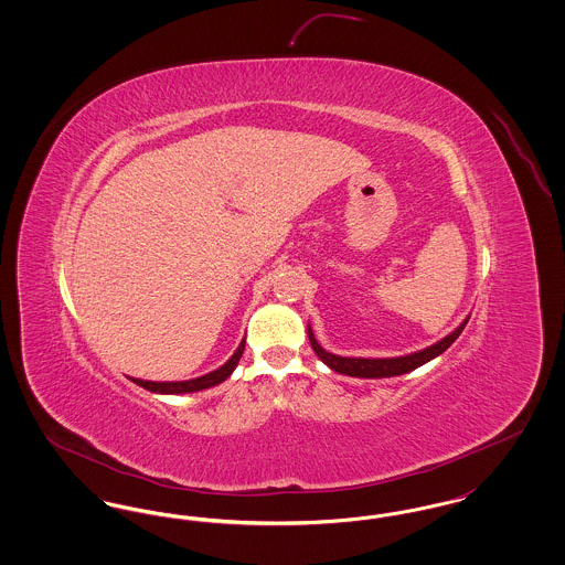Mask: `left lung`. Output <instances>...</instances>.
<instances>
[{"label":"left lung","mask_w":565,"mask_h":565,"mask_svg":"<svg viewBox=\"0 0 565 565\" xmlns=\"http://www.w3.org/2000/svg\"><path fill=\"white\" fill-rule=\"evenodd\" d=\"M468 320H470V316L459 323L451 334H447L445 339H440L438 343H434L430 348L413 351V353H406V355H398V358H343V355L323 350L322 345L316 341V334H313L309 323H307V334H309V343L316 351V355L334 373L360 376V379H383V376H398L411 373V371H415V369L424 366L426 362L434 360L436 355H440L443 351L449 350L457 337L461 334V330H463Z\"/></svg>","instance_id":"8db88e82"}]
</instances>
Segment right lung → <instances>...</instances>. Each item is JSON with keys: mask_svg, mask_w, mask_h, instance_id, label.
Wrapping results in <instances>:
<instances>
[{"mask_svg": "<svg viewBox=\"0 0 565 565\" xmlns=\"http://www.w3.org/2000/svg\"><path fill=\"white\" fill-rule=\"evenodd\" d=\"M243 350H245V339L239 343V348L235 350V353L212 373L207 375L196 376V379H189V381H143V379H135L131 376V381L137 383L139 387L148 390V392H154V394H192V392H201V390H207V387H214L217 383L226 381L228 376L233 375V371L237 369L239 360H242Z\"/></svg>", "mask_w": 565, "mask_h": 565, "instance_id": "1", "label": "right lung"}]
</instances>
